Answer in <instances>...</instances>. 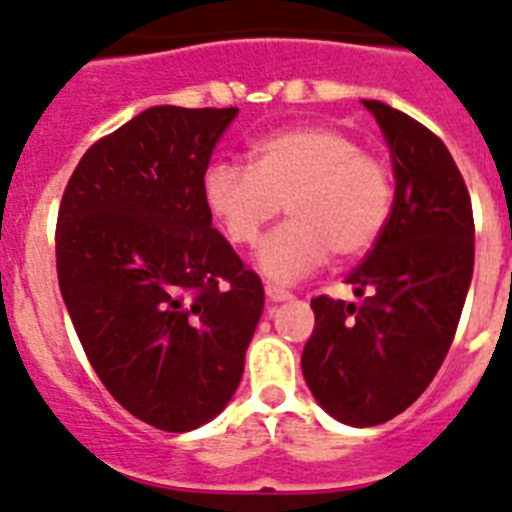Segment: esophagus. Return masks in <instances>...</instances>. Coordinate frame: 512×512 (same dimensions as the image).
I'll use <instances>...</instances> for the list:
<instances>
[{
    "label": "esophagus",
    "instance_id": "obj_1",
    "mask_svg": "<svg viewBox=\"0 0 512 512\" xmlns=\"http://www.w3.org/2000/svg\"><path fill=\"white\" fill-rule=\"evenodd\" d=\"M265 296H268V302L278 304V302H286V299H291V291L281 289V286H273V283H268L265 286Z\"/></svg>",
    "mask_w": 512,
    "mask_h": 512
}]
</instances>
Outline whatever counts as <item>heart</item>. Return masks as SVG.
Instances as JSON below:
<instances>
[{"label": "heart", "instance_id": "heart-1", "mask_svg": "<svg viewBox=\"0 0 512 512\" xmlns=\"http://www.w3.org/2000/svg\"><path fill=\"white\" fill-rule=\"evenodd\" d=\"M249 166L210 163L203 200L236 247H255L281 213L257 265L270 281L291 283L328 263L367 255L388 229L395 203L390 163L338 127L309 124L273 132L249 148Z\"/></svg>", "mask_w": 512, "mask_h": 512}]
</instances>
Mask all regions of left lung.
<instances>
[{"instance_id":"8db88e82","label":"left lung","mask_w":512,"mask_h":512,"mask_svg":"<svg viewBox=\"0 0 512 512\" xmlns=\"http://www.w3.org/2000/svg\"><path fill=\"white\" fill-rule=\"evenodd\" d=\"M364 106L393 156V213L346 278L362 304L315 296V330L302 351L317 403L351 427L390 422L435 380L474 273V210L450 150L388 103Z\"/></svg>"}]
</instances>
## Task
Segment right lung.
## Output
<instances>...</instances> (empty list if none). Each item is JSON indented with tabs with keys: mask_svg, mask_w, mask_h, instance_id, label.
<instances>
[{
	"mask_svg": "<svg viewBox=\"0 0 512 512\" xmlns=\"http://www.w3.org/2000/svg\"><path fill=\"white\" fill-rule=\"evenodd\" d=\"M231 109L153 106L85 150L57 216L62 299L117 403L163 432L221 414L265 291L213 229L203 176Z\"/></svg>",
	"mask_w": 512,
	"mask_h": 512,
	"instance_id": "1",
	"label": "right lung"
}]
</instances>
